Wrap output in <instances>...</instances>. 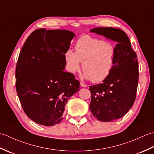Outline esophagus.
<instances>
[{"label":"esophagus","mask_w":154,"mask_h":154,"mask_svg":"<svg viewBox=\"0 0 154 154\" xmlns=\"http://www.w3.org/2000/svg\"><path fill=\"white\" fill-rule=\"evenodd\" d=\"M80 85L82 87H87V85H85V84H84L83 83H82V82H81L80 83Z\"/></svg>","instance_id":"1"}]
</instances>
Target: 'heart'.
<instances>
[{
    "mask_svg": "<svg viewBox=\"0 0 154 154\" xmlns=\"http://www.w3.org/2000/svg\"><path fill=\"white\" fill-rule=\"evenodd\" d=\"M75 52L65 53L67 70L75 73L80 70L83 62L84 77L93 83H99L109 76L114 65L116 49L109 41L84 35L77 40Z\"/></svg>",
    "mask_w": 154,
    "mask_h": 154,
    "instance_id": "1",
    "label": "heart"
}]
</instances>
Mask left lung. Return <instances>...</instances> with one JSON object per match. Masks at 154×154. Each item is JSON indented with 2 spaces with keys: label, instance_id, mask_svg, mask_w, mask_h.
Masks as SVG:
<instances>
[{
  "label": "left lung",
  "instance_id": "1",
  "mask_svg": "<svg viewBox=\"0 0 154 154\" xmlns=\"http://www.w3.org/2000/svg\"><path fill=\"white\" fill-rule=\"evenodd\" d=\"M91 32L116 42L114 65L102 83L89 86V110L101 122H110L122 117L133 106L138 83L137 55L126 34L112 27L95 28Z\"/></svg>",
  "mask_w": 154,
  "mask_h": 154
}]
</instances>
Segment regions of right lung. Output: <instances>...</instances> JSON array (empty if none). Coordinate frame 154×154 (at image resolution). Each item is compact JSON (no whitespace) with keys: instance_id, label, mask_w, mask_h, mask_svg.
<instances>
[{"instance_id":"add662e5","label":"right lung","mask_w":154,"mask_h":154,"mask_svg":"<svg viewBox=\"0 0 154 154\" xmlns=\"http://www.w3.org/2000/svg\"><path fill=\"white\" fill-rule=\"evenodd\" d=\"M75 34L65 30L34 31L23 45L16 67V89L24 112L41 125L63 119L65 106L79 91V81L64 71L65 54Z\"/></svg>"}]
</instances>
